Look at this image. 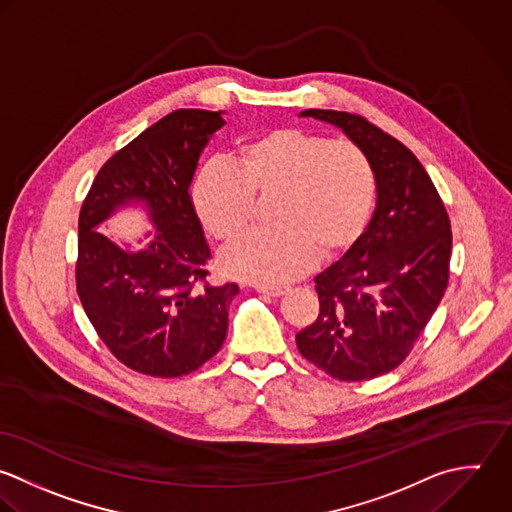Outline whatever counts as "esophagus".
Listing matches in <instances>:
<instances>
[{
	"instance_id": "1",
	"label": "esophagus",
	"mask_w": 512,
	"mask_h": 512,
	"mask_svg": "<svg viewBox=\"0 0 512 512\" xmlns=\"http://www.w3.org/2000/svg\"><path fill=\"white\" fill-rule=\"evenodd\" d=\"M257 291H259V293H263V295H269V297H281V295H285V293L289 291V287H287V285H275V287H257Z\"/></svg>"
}]
</instances>
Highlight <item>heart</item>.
I'll use <instances>...</instances> for the list:
<instances>
[{
    "mask_svg": "<svg viewBox=\"0 0 512 512\" xmlns=\"http://www.w3.org/2000/svg\"><path fill=\"white\" fill-rule=\"evenodd\" d=\"M275 195L267 223L221 255L223 269L253 283H281L315 259L347 253L365 233L377 171L349 139L301 127H275L243 139L227 161H209L193 183V205L219 241L237 239L253 217L255 199Z\"/></svg>",
    "mask_w": 512,
    "mask_h": 512,
    "instance_id": "heart-1",
    "label": "heart"
}]
</instances>
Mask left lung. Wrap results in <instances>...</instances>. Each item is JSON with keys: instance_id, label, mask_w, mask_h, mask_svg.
I'll return each instance as SVG.
<instances>
[{"instance_id": "1", "label": "left lung", "mask_w": 512, "mask_h": 512, "mask_svg": "<svg viewBox=\"0 0 512 512\" xmlns=\"http://www.w3.org/2000/svg\"><path fill=\"white\" fill-rule=\"evenodd\" d=\"M301 115L341 127L367 151L377 209L345 257L315 277L319 317L297 333V349L333 379L369 381L409 357L437 311L451 273V219L429 173L399 139L349 111Z\"/></svg>"}]
</instances>
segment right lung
Masks as SVG:
<instances>
[{"label":"right lung","instance_id":"1","mask_svg":"<svg viewBox=\"0 0 512 512\" xmlns=\"http://www.w3.org/2000/svg\"><path fill=\"white\" fill-rule=\"evenodd\" d=\"M221 125L219 111L165 115L103 163L81 203L77 295L109 353L135 373L189 375L225 341L239 287L207 281L211 251L187 191L207 139ZM131 198L145 200L158 225L154 243L139 254L94 231Z\"/></svg>","mask_w":512,"mask_h":512}]
</instances>
